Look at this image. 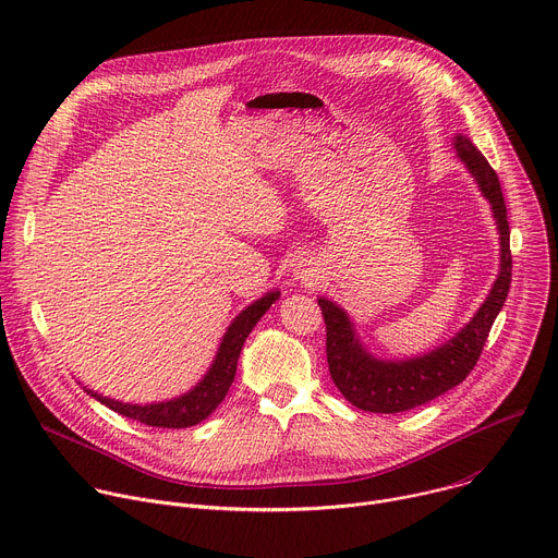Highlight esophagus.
I'll return each mask as SVG.
<instances>
[{
	"label": "esophagus",
	"instance_id": "obj_1",
	"mask_svg": "<svg viewBox=\"0 0 558 558\" xmlns=\"http://www.w3.org/2000/svg\"><path fill=\"white\" fill-rule=\"evenodd\" d=\"M293 278L298 280V282H313V280H317V267H315V263L311 260V258H306V256H302V258H298L295 263H293Z\"/></svg>",
	"mask_w": 558,
	"mask_h": 558
}]
</instances>
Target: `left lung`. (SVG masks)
<instances>
[{
	"mask_svg": "<svg viewBox=\"0 0 558 558\" xmlns=\"http://www.w3.org/2000/svg\"><path fill=\"white\" fill-rule=\"evenodd\" d=\"M452 147L476 187L490 203L499 233V274L470 320L439 347L413 357H379L362 342L351 315L327 295L317 298L327 325L329 371L347 400L368 413H402L422 407L465 379L482 355L486 338L510 291L512 256L510 227L497 172L486 156L463 136H452Z\"/></svg>",
	"mask_w": 558,
	"mask_h": 558,
	"instance_id": "left-lung-1",
	"label": "left lung"
}]
</instances>
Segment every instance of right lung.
<instances>
[{"label":"right lung","instance_id":"obj_1","mask_svg":"<svg viewBox=\"0 0 558 558\" xmlns=\"http://www.w3.org/2000/svg\"><path fill=\"white\" fill-rule=\"evenodd\" d=\"M280 298V291H267L263 298L254 300L250 306H245L241 313H238L231 325L227 327L218 351L205 371V375L185 392L170 397V400L163 402H149V404H132V402H121L112 400V397H106L93 388L84 390L95 397L97 402L106 404L110 411L136 420L145 426L154 428H190L207 420L218 404L225 400V395L235 377V366L238 357H241L243 344L250 338L252 329L258 325L260 317L269 311V306Z\"/></svg>","mask_w":558,"mask_h":558}]
</instances>
